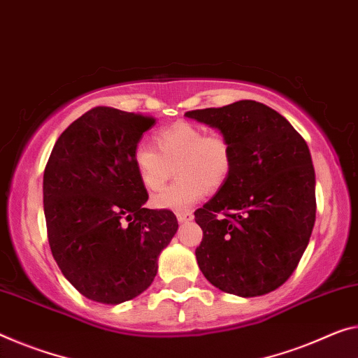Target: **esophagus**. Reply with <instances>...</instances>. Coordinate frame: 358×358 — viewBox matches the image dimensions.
<instances>
[{"label": "esophagus", "mask_w": 358, "mask_h": 358, "mask_svg": "<svg viewBox=\"0 0 358 358\" xmlns=\"http://www.w3.org/2000/svg\"><path fill=\"white\" fill-rule=\"evenodd\" d=\"M176 217H178L179 222H190V221H194V213L180 211V213H176Z\"/></svg>", "instance_id": "1"}]
</instances>
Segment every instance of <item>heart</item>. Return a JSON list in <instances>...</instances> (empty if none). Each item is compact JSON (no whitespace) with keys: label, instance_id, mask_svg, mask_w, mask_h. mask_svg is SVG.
<instances>
[{"label":"heart","instance_id":"b5f03b06","mask_svg":"<svg viewBox=\"0 0 358 358\" xmlns=\"http://www.w3.org/2000/svg\"><path fill=\"white\" fill-rule=\"evenodd\" d=\"M153 148L141 142L134 148V166L141 184L148 192H158L171 178L176 180L162 194L153 196L158 210L184 211L227 182L234 168V150L229 137L221 133L205 134L200 126L178 122L155 134Z\"/></svg>","mask_w":358,"mask_h":358}]
</instances>
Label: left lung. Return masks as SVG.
Listing matches in <instances>:
<instances>
[{
  "mask_svg": "<svg viewBox=\"0 0 358 358\" xmlns=\"http://www.w3.org/2000/svg\"><path fill=\"white\" fill-rule=\"evenodd\" d=\"M185 117L227 136L234 150L227 182L195 211L203 230L198 267L224 293H271L298 267L315 224L309 147L287 118L256 101Z\"/></svg>",
  "mask_w": 358,
  "mask_h": 358,
  "instance_id": "obj_1",
  "label": "left lung"
}]
</instances>
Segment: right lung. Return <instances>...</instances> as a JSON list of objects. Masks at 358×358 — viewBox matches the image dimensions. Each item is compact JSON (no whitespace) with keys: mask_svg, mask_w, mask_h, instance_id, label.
Instances as JSON below:
<instances>
[{"mask_svg":"<svg viewBox=\"0 0 358 358\" xmlns=\"http://www.w3.org/2000/svg\"><path fill=\"white\" fill-rule=\"evenodd\" d=\"M155 118L96 107L54 145L43 178L49 246L85 298L122 304L150 287L178 232L169 210H148L134 148Z\"/></svg>","mask_w":358,"mask_h":358,"instance_id":"obj_1","label":"right lung"}]
</instances>
